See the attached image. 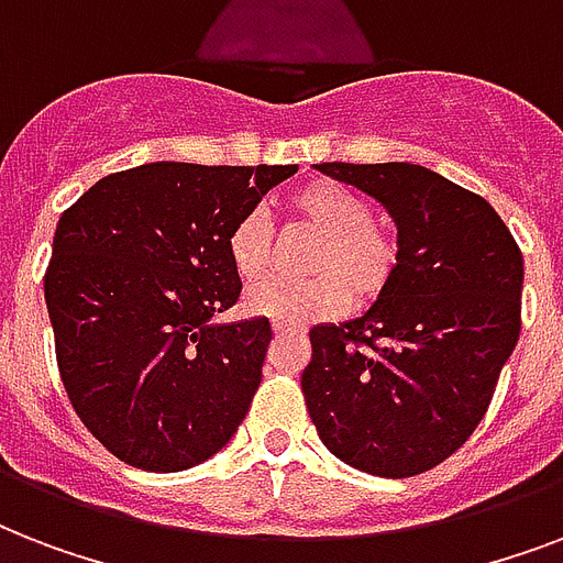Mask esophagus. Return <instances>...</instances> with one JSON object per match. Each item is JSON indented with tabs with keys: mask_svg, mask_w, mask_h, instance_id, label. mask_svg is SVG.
Segmentation results:
<instances>
[{
	"mask_svg": "<svg viewBox=\"0 0 563 563\" xmlns=\"http://www.w3.org/2000/svg\"><path fill=\"white\" fill-rule=\"evenodd\" d=\"M272 330H274V335H277V339H283V335L298 333V330H295V327H289V324H272Z\"/></svg>",
	"mask_w": 563,
	"mask_h": 563,
	"instance_id": "1",
	"label": "esophagus"
}]
</instances>
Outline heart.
Masks as SVG:
<instances>
[{
	"mask_svg": "<svg viewBox=\"0 0 563 563\" xmlns=\"http://www.w3.org/2000/svg\"><path fill=\"white\" fill-rule=\"evenodd\" d=\"M291 219L318 233L303 283L263 280L245 295L251 316L300 327L335 316L347 303H374L400 265V242L376 219L371 203L333 180H309L286 198ZM272 224L260 210L245 212L228 233V260L242 280H254L272 260Z\"/></svg>",
	"mask_w": 563,
	"mask_h": 563,
	"instance_id": "obj_1",
	"label": "heart"
}]
</instances>
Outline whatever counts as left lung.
Wrapping results in <instances>:
<instances>
[{"instance_id": "left-lung-1", "label": "left lung", "mask_w": 563, "mask_h": 563, "mask_svg": "<svg viewBox=\"0 0 563 563\" xmlns=\"http://www.w3.org/2000/svg\"><path fill=\"white\" fill-rule=\"evenodd\" d=\"M383 203L400 265L360 318L309 330L300 385L335 459L406 479L459 450L520 339L523 254L497 210L415 163H318Z\"/></svg>"}]
</instances>
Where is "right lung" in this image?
I'll return each mask as SVG.
<instances>
[{"mask_svg": "<svg viewBox=\"0 0 563 563\" xmlns=\"http://www.w3.org/2000/svg\"><path fill=\"white\" fill-rule=\"evenodd\" d=\"M295 172L145 163L92 184L57 221V368L84 427L131 467L207 462L251 409L272 324H216L242 291L228 233Z\"/></svg>", "mask_w": 563, "mask_h": 563, "instance_id": "right-lung-1", "label": "right lung"}]
</instances>
